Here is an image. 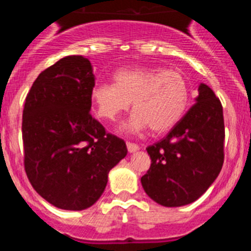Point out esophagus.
<instances>
[{"instance_id":"34e87169","label":"esophagus","mask_w":251,"mask_h":251,"mask_svg":"<svg viewBox=\"0 0 251 251\" xmlns=\"http://www.w3.org/2000/svg\"><path fill=\"white\" fill-rule=\"evenodd\" d=\"M127 150L129 153H133V152H137V151L139 150V147L137 145H134V143L127 142Z\"/></svg>"}]
</instances>
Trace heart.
I'll return each mask as SVG.
<instances>
[{"mask_svg": "<svg viewBox=\"0 0 251 251\" xmlns=\"http://www.w3.org/2000/svg\"><path fill=\"white\" fill-rule=\"evenodd\" d=\"M90 97L97 115L108 122L127 112L133 101L136 112L122 124V132L138 133L151 127L153 133L162 134L182 119L190 101V88L178 72L134 66L115 72L114 83L95 84Z\"/></svg>", "mask_w": 251, "mask_h": 251, "instance_id": "heart-1", "label": "heart"}]
</instances>
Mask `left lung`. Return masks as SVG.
I'll return each mask as SVG.
<instances>
[{
	"label": "left lung",
	"mask_w": 251,
	"mask_h": 251,
	"mask_svg": "<svg viewBox=\"0 0 251 251\" xmlns=\"http://www.w3.org/2000/svg\"><path fill=\"white\" fill-rule=\"evenodd\" d=\"M224 139L223 105L201 83L195 104L178 124L147 148L151 167L141 178L146 194L166 207L196 201L223 168Z\"/></svg>",
	"instance_id": "left-lung-1"
}]
</instances>
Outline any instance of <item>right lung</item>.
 I'll return each instance as SVG.
<instances>
[{"mask_svg":"<svg viewBox=\"0 0 251 251\" xmlns=\"http://www.w3.org/2000/svg\"><path fill=\"white\" fill-rule=\"evenodd\" d=\"M95 85L88 57L72 55L44 70L22 114L25 171L35 191L57 208L80 211L99 200L108 174L127 156L123 139L90 115Z\"/></svg>","mask_w":251,"mask_h":251,"instance_id":"right-lung-1","label":"right lung"}]
</instances>
